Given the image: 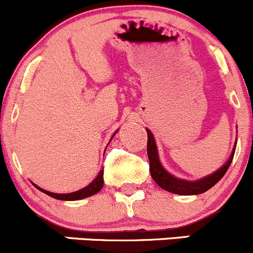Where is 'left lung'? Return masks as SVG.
Here are the masks:
<instances>
[{
    "instance_id": "left-lung-1",
    "label": "left lung",
    "mask_w": 253,
    "mask_h": 253,
    "mask_svg": "<svg viewBox=\"0 0 253 253\" xmlns=\"http://www.w3.org/2000/svg\"><path fill=\"white\" fill-rule=\"evenodd\" d=\"M148 132V158H149V169H150V174L153 179L155 180L156 184L160 185L162 189L169 191V193L179 194V195H196V194L205 193L206 190L211 189L214 184L220 180V178L225 174V172L229 169L230 164H232L234 153H235L236 143L234 150L232 151V155L228 159V161L217 169L216 172L211 173L210 175L201 178L199 180H185V179H178V178L173 177L162 167L159 160L158 155V148H156L155 140H154V135L147 128Z\"/></svg>"
}]
</instances>
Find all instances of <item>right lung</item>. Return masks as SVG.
<instances>
[{"instance_id": "1", "label": "right lung", "mask_w": 253, "mask_h": 253, "mask_svg": "<svg viewBox=\"0 0 253 253\" xmlns=\"http://www.w3.org/2000/svg\"><path fill=\"white\" fill-rule=\"evenodd\" d=\"M103 174H104V171L102 169V171L98 173L97 177H95V179L93 180L92 183H89L86 188H84V189L78 190V191H74V193H70V194H55V193H50V191H47L44 189H41L40 187H36V188L39 190L43 191V193L47 194V195L52 196V198L54 199H58V200H80V199H84V198H88V196L91 195H94V194H97L98 191L102 189L103 184H104V178H103Z\"/></svg>"}]
</instances>
